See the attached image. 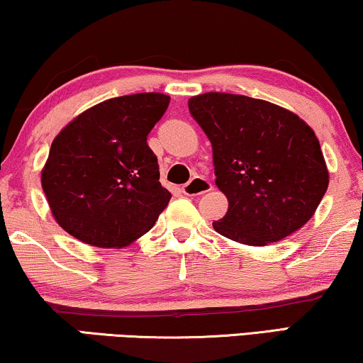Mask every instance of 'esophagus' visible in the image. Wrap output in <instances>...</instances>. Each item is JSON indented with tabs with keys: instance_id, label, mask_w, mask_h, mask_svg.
<instances>
[{
	"instance_id": "34e87169",
	"label": "esophagus",
	"mask_w": 363,
	"mask_h": 363,
	"mask_svg": "<svg viewBox=\"0 0 363 363\" xmlns=\"http://www.w3.org/2000/svg\"><path fill=\"white\" fill-rule=\"evenodd\" d=\"M211 191H212V184L207 179H202V177H194V179H191L182 186V192L189 197L202 196V194L211 192Z\"/></svg>"
}]
</instances>
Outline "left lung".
I'll return each mask as SVG.
<instances>
[{
    "label": "left lung",
    "mask_w": 363,
    "mask_h": 363,
    "mask_svg": "<svg viewBox=\"0 0 363 363\" xmlns=\"http://www.w3.org/2000/svg\"><path fill=\"white\" fill-rule=\"evenodd\" d=\"M189 111L212 143L225 217L212 225L233 242L267 247L299 230L329 186L318 136L293 111L252 96L207 91Z\"/></svg>",
    "instance_id": "left-lung-1"
}]
</instances>
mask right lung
Wrapping results in <instances>:
<instances>
[{"instance_id":"obj_1","label":"right lung","mask_w":363,"mask_h":363,"mask_svg":"<svg viewBox=\"0 0 363 363\" xmlns=\"http://www.w3.org/2000/svg\"><path fill=\"white\" fill-rule=\"evenodd\" d=\"M169 100L156 91L105 100L54 138L40 184L65 232L91 247L121 248L151 230L171 192L146 140Z\"/></svg>"}]
</instances>
